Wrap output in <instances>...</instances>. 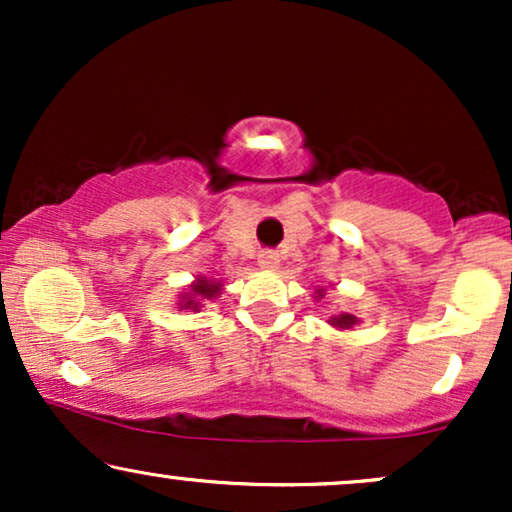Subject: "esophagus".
Here are the masks:
<instances>
[{"label":"esophagus","mask_w":512,"mask_h":512,"mask_svg":"<svg viewBox=\"0 0 512 512\" xmlns=\"http://www.w3.org/2000/svg\"><path fill=\"white\" fill-rule=\"evenodd\" d=\"M257 264H260L262 269H274L276 264H279V257H276V252L264 250L260 252V257H257Z\"/></svg>","instance_id":"34e87169"}]
</instances>
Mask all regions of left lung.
Returning a JSON list of instances; mask_svg holds the SVG:
<instances>
[{"label": "left lung", "instance_id": "obj_1", "mask_svg": "<svg viewBox=\"0 0 512 512\" xmlns=\"http://www.w3.org/2000/svg\"><path fill=\"white\" fill-rule=\"evenodd\" d=\"M320 298H325V289H322V286L320 289H315V301H320ZM327 322H330L332 327H337V330H354L361 320L351 313H337V315H332Z\"/></svg>", "mask_w": 512, "mask_h": 512}]
</instances>
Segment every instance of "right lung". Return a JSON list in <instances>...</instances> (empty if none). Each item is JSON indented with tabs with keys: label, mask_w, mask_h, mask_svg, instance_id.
<instances>
[{
	"label": "right lung",
	"mask_w": 512,
	"mask_h": 512,
	"mask_svg": "<svg viewBox=\"0 0 512 512\" xmlns=\"http://www.w3.org/2000/svg\"><path fill=\"white\" fill-rule=\"evenodd\" d=\"M223 291V281L209 279V276H197L187 289L178 293V310H187V313H199L207 301H216Z\"/></svg>",
	"instance_id": "add662e5"
}]
</instances>
